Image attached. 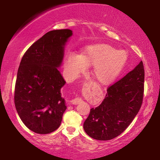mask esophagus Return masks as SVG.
Returning a JSON list of instances; mask_svg holds the SVG:
<instances>
[{
    "instance_id": "esophagus-1",
    "label": "esophagus",
    "mask_w": 160,
    "mask_h": 160,
    "mask_svg": "<svg viewBox=\"0 0 160 160\" xmlns=\"http://www.w3.org/2000/svg\"><path fill=\"white\" fill-rule=\"evenodd\" d=\"M82 101V100L80 98H75V99H73V100H71V102L72 104H73V105H77V104H78V103H80Z\"/></svg>"
}]
</instances>
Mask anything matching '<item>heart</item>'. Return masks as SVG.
<instances>
[{
  "label": "heart",
  "mask_w": 160,
  "mask_h": 160,
  "mask_svg": "<svg viewBox=\"0 0 160 160\" xmlns=\"http://www.w3.org/2000/svg\"><path fill=\"white\" fill-rule=\"evenodd\" d=\"M128 58L125 50H118L108 43H94L85 47L81 56L70 55L65 68L69 77L75 78L85 71L87 66H93L92 74L95 79L102 85H109L123 71Z\"/></svg>",
  "instance_id": "1"
}]
</instances>
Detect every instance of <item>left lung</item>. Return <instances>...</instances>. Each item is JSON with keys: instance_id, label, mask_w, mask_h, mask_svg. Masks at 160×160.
Here are the masks:
<instances>
[{"instance_id": "1", "label": "left lung", "mask_w": 160, "mask_h": 160, "mask_svg": "<svg viewBox=\"0 0 160 160\" xmlns=\"http://www.w3.org/2000/svg\"><path fill=\"white\" fill-rule=\"evenodd\" d=\"M143 62L107 89L103 101L90 109L84 123L89 137L108 141L117 137L130 125L141 107L143 97Z\"/></svg>"}]
</instances>
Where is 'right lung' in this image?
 I'll return each instance as SVG.
<instances>
[{"mask_svg":"<svg viewBox=\"0 0 160 160\" xmlns=\"http://www.w3.org/2000/svg\"><path fill=\"white\" fill-rule=\"evenodd\" d=\"M72 35L69 29L47 32L27 50L19 64L15 107L25 125L36 133L48 134L56 130L67 108L61 94L66 82L58 68Z\"/></svg>","mask_w":160,"mask_h":160,"instance_id":"add662e5","label":"right lung"}]
</instances>
